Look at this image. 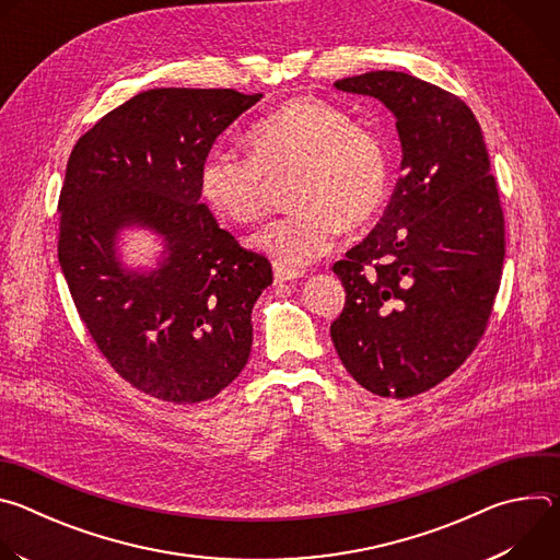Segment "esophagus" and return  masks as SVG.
I'll return each mask as SVG.
<instances>
[{"instance_id":"1","label":"esophagus","mask_w":560,"mask_h":560,"mask_svg":"<svg viewBox=\"0 0 560 560\" xmlns=\"http://www.w3.org/2000/svg\"><path fill=\"white\" fill-rule=\"evenodd\" d=\"M301 272L294 270V268H288V266H281V264H275V281L277 283H285V281H294L299 279Z\"/></svg>"}]
</instances>
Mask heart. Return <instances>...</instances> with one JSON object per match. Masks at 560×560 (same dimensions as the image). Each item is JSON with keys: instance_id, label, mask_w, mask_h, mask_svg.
<instances>
[{"instance_id": "b5f03b06", "label": "heart", "mask_w": 560, "mask_h": 560, "mask_svg": "<svg viewBox=\"0 0 560 560\" xmlns=\"http://www.w3.org/2000/svg\"><path fill=\"white\" fill-rule=\"evenodd\" d=\"M248 145L250 154L210 150L199 188L219 217L255 223L268 210L270 182L292 177L288 201L296 208L255 236V246L281 266L324 257L341 225L359 228L385 203L389 159L381 135L335 104L292 100L248 130Z\"/></svg>"}]
</instances>
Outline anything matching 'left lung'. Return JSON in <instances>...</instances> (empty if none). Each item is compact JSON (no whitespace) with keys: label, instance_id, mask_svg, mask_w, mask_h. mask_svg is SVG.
Wrapping results in <instances>:
<instances>
[{"label":"left lung","instance_id":"obj_1","mask_svg":"<svg viewBox=\"0 0 560 560\" xmlns=\"http://www.w3.org/2000/svg\"><path fill=\"white\" fill-rule=\"evenodd\" d=\"M396 117L401 171L376 228L332 270L346 305L330 335L378 396H417L481 341L501 285L505 219L481 126L456 95L396 70L339 79Z\"/></svg>","mask_w":560,"mask_h":560}]
</instances>
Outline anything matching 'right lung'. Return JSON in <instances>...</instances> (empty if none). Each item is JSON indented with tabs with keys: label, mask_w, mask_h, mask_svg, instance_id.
<instances>
[{
	"label": "right lung",
	"mask_w": 560,
	"mask_h": 560,
	"mask_svg": "<svg viewBox=\"0 0 560 560\" xmlns=\"http://www.w3.org/2000/svg\"><path fill=\"white\" fill-rule=\"evenodd\" d=\"M261 95L152 89L74 143L59 195V266L110 368L159 401L217 396L248 363L253 307L270 261L238 246L201 203L199 168L214 139ZM165 238L150 273L116 257L124 226Z\"/></svg>",
	"instance_id": "add662e5"
}]
</instances>
